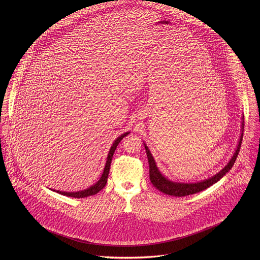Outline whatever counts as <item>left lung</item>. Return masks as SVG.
Instances as JSON below:
<instances>
[{
  "label": "left lung",
  "instance_id": "left-lung-1",
  "mask_svg": "<svg viewBox=\"0 0 260 260\" xmlns=\"http://www.w3.org/2000/svg\"><path fill=\"white\" fill-rule=\"evenodd\" d=\"M244 121H242V127H241V136L239 138L238 141V145L237 148L235 150L232 158L230 159V161L227 163V165L223 168L222 170H220V172H218L216 175L197 182V183H179V182H173L170 181L169 179H167L166 177H164L161 172L158 170L155 160L150 152L148 147L146 146V144L144 143V146L146 149V154L148 157L149 163V177H150V181L153 184L155 188H157L159 191H161L164 194H168L171 196H176V197H182V196H187L190 194H195L197 192H200L211 185H213L214 183H216L218 180H220L223 176L232 168V166L235 163V160L237 158V155L239 153V149L241 147V143H242V137H243V129H244Z\"/></svg>",
  "mask_w": 260,
  "mask_h": 260
}]
</instances>
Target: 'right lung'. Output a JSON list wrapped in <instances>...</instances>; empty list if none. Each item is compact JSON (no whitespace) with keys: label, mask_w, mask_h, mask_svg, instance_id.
I'll list each match as a JSON object with an SVG mask.
<instances>
[{"label":"right lung","mask_w":260,"mask_h":260,"mask_svg":"<svg viewBox=\"0 0 260 260\" xmlns=\"http://www.w3.org/2000/svg\"><path fill=\"white\" fill-rule=\"evenodd\" d=\"M129 134V132H126L124 134H122L121 136H119L113 143V145L110 148V151L108 153V157H107V161H106V165H105V168H104V171H103V174L101 176V178L98 180V182H96L94 185L85 189V190H82V191H77V192H65V191H59V190H53V191H56L57 193H60L62 195H66V196H69V197H74V198H84V197H88V196H91V195H95L97 194L100 190H102L106 183H107V179H108V175H109V171H110V166H111L112 158H113V154L115 152V150L117 148L118 144L120 143V141Z\"/></svg>","instance_id":"add662e5"}]
</instances>
